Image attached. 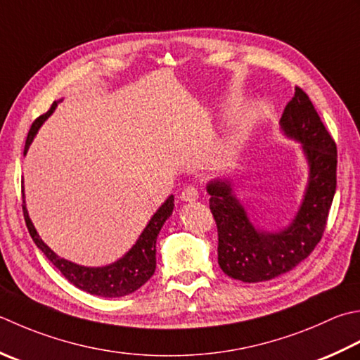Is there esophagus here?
<instances>
[{
    "mask_svg": "<svg viewBox=\"0 0 360 360\" xmlns=\"http://www.w3.org/2000/svg\"><path fill=\"white\" fill-rule=\"evenodd\" d=\"M181 200L182 201H196L198 200V190H196L193 186H187L184 190L181 192Z\"/></svg>",
    "mask_w": 360,
    "mask_h": 360,
    "instance_id": "34e87169",
    "label": "esophagus"
}]
</instances>
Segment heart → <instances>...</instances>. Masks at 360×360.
Listing matches in <instances>:
<instances>
[{
	"instance_id": "heart-1",
	"label": "heart",
	"mask_w": 360,
	"mask_h": 360,
	"mask_svg": "<svg viewBox=\"0 0 360 360\" xmlns=\"http://www.w3.org/2000/svg\"><path fill=\"white\" fill-rule=\"evenodd\" d=\"M229 153H231V148H226V150H224V154H226V156H228Z\"/></svg>"
}]
</instances>
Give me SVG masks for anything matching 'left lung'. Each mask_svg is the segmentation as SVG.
Masks as SVG:
<instances>
[{
	"label": "left lung",
	"mask_w": 360,
	"mask_h": 360,
	"mask_svg": "<svg viewBox=\"0 0 360 360\" xmlns=\"http://www.w3.org/2000/svg\"><path fill=\"white\" fill-rule=\"evenodd\" d=\"M279 123L287 137L302 145L309 164L304 198L287 228L278 232L255 228L232 193L229 179L207 184L218 231V265L229 278L243 283L270 281L302 262L321 240L334 200L337 146L304 90L295 87Z\"/></svg>",
	"instance_id": "8db88e82"
}]
</instances>
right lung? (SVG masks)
Instances as JSON below:
<instances>
[{
    "label": "right lung",
    "instance_id": "obj_1",
    "mask_svg": "<svg viewBox=\"0 0 360 360\" xmlns=\"http://www.w3.org/2000/svg\"><path fill=\"white\" fill-rule=\"evenodd\" d=\"M56 105H58V103H54L46 114L40 115L32 123L30 132H27L25 154L27 153V148H30L32 139L35 134H37L40 126L53 114ZM21 193H23V190H21ZM173 207L174 196L170 195L167 201L158 209V212L151 217L150 223L146 224L142 234L139 236L137 242L134 243L132 248L126 252L122 259H118L117 262L110 265L95 266L94 269V266H82L73 264L70 262V260L62 259L56 255V252L39 237L30 215H27L23 198L25 221L34 243L37 245V248L41 250V252L48 257L49 262H51L75 287L81 288V290L90 295H96V297L103 298L126 297V295L139 290V288L153 276L154 270H156V240L159 231L164 226L167 218L172 215Z\"/></svg>",
    "mask_w": 360,
    "mask_h": 360
}]
</instances>
